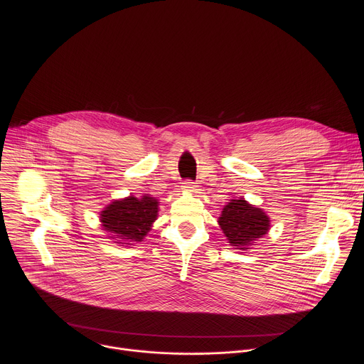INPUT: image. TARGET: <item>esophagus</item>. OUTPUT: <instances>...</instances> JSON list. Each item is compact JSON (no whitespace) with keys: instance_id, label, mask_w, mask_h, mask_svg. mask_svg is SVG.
<instances>
[{"instance_id":"esophagus-1","label":"esophagus","mask_w":364,"mask_h":364,"mask_svg":"<svg viewBox=\"0 0 364 364\" xmlns=\"http://www.w3.org/2000/svg\"><path fill=\"white\" fill-rule=\"evenodd\" d=\"M183 188L186 190V191H188V193H197V186H196V183L194 181H191V180H186L184 183H183Z\"/></svg>"}]
</instances>
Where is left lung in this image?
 <instances>
[{"label":"left lung","mask_w":364,"mask_h":364,"mask_svg":"<svg viewBox=\"0 0 364 364\" xmlns=\"http://www.w3.org/2000/svg\"><path fill=\"white\" fill-rule=\"evenodd\" d=\"M267 213L249 204L245 198H233L225 207L219 218L220 229L235 249L246 250L255 240L265 236L269 230Z\"/></svg>","instance_id":"1"}]
</instances>
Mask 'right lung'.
<instances>
[{
  "label": "right lung",
  "mask_w": 364,
  "mask_h": 364,
  "mask_svg": "<svg viewBox=\"0 0 364 364\" xmlns=\"http://www.w3.org/2000/svg\"><path fill=\"white\" fill-rule=\"evenodd\" d=\"M159 200L148 194L114 200L100 212V223L111 239L121 245L142 242L159 216Z\"/></svg>",
  "instance_id": "obj_1"
}]
</instances>
